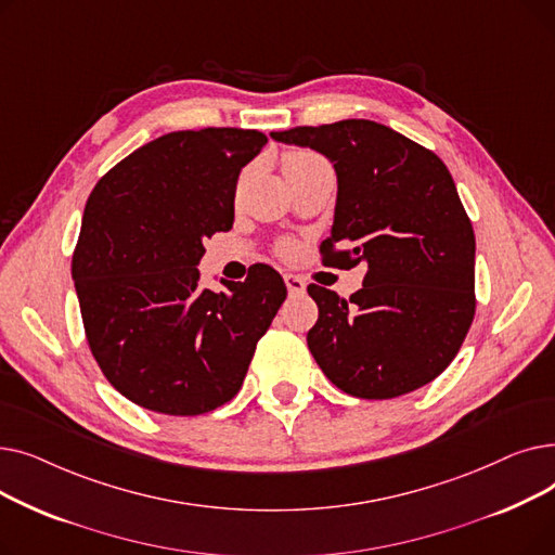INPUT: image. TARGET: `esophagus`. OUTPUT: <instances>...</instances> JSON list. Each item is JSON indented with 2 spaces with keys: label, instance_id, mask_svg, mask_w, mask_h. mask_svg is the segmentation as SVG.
I'll return each instance as SVG.
<instances>
[{
  "label": "esophagus",
  "instance_id": "obj_1",
  "mask_svg": "<svg viewBox=\"0 0 555 555\" xmlns=\"http://www.w3.org/2000/svg\"><path fill=\"white\" fill-rule=\"evenodd\" d=\"M283 279H285V285H287V293L293 295V297H299V295L306 293V281H304L301 276H297V274H285Z\"/></svg>",
  "mask_w": 555,
  "mask_h": 555
}]
</instances>
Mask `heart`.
<instances>
[{"mask_svg":"<svg viewBox=\"0 0 555 555\" xmlns=\"http://www.w3.org/2000/svg\"><path fill=\"white\" fill-rule=\"evenodd\" d=\"M317 155H312V153H306V151H295V153H289L287 157H285V164H301V162H308V159H314ZM285 249H289V247H285Z\"/></svg>","mask_w":555,"mask_h":555,"instance_id":"heart-1","label":"heart"}]
</instances>
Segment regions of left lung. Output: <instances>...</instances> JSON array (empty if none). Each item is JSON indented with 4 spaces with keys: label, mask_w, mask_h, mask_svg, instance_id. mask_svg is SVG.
<instances>
[{
    "label": "left lung",
    "mask_w": 555,
    "mask_h": 555,
    "mask_svg": "<svg viewBox=\"0 0 555 555\" xmlns=\"http://www.w3.org/2000/svg\"><path fill=\"white\" fill-rule=\"evenodd\" d=\"M326 155L337 172L324 266L366 262L348 299L317 283L308 348L348 396L385 400L439 377L475 319V231L448 166L421 143L366 119L272 132Z\"/></svg>",
    "instance_id": "left-lung-1"
}]
</instances>
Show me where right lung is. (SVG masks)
Listing matches in <instances>:
<instances>
[{"mask_svg": "<svg viewBox=\"0 0 555 555\" xmlns=\"http://www.w3.org/2000/svg\"><path fill=\"white\" fill-rule=\"evenodd\" d=\"M258 130L168 132L107 170L87 197L72 276L85 337L107 383L134 404L199 416L236 396L287 297L256 262L222 293L199 287L204 241L233 224Z\"/></svg>", "mask_w": 555, "mask_h": 555, "instance_id": "obj_1", "label": "right lung"}]
</instances>
